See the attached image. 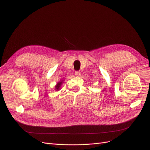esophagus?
I'll list each match as a JSON object with an SVG mask.
<instances>
[{"label":"esophagus","instance_id":"34e87169","mask_svg":"<svg viewBox=\"0 0 150 150\" xmlns=\"http://www.w3.org/2000/svg\"><path fill=\"white\" fill-rule=\"evenodd\" d=\"M75 75H76V76L79 77V76L81 75V72L79 71H76V72H75Z\"/></svg>","mask_w":150,"mask_h":150}]
</instances>
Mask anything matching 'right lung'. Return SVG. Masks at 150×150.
<instances>
[{"instance_id": "obj_1", "label": "right lung", "mask_w": 150, "mask_h": 150, "mask_svg": "<svg viewBox=\"0 0 150 150\" xmlns=\"http://www.w3.org/2000/svg\"><path fill=\"white\" fill-rule=\"evenodd\" d=\"M61 83H62V82H60V83H57V85L56 86V89H58L59 88V87H60V86H61Z\"/></svg>"}]
</instances>
